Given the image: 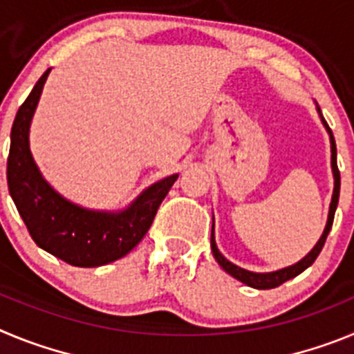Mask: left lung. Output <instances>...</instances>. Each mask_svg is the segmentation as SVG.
<instances>
[{"instance_id":"left-lung-1","label":"left lung","mask_w":354,"mask_h":354,"mask_svg":"<svg viewBox=\"0 0 354 354\" xmlns=\"http://www.w3.org/2000/svg\"><path fill=\"white\" fill-rule=\"evenodd\" d=\"M315 108H317L319 118H321V122H323V126L326 127L328 134H330L331 171H333V195H331L330 212H328L326 227H324L323 236L319 237V241H317V243H315L314 248H312L310 252L306 253V255L301 259V261L296 262V264L287 266V268H282V270L271 271V273H253V271L243 270V268H239V266L232 264V262L227 261V259H225L223 255H221V252H220V250H218V246H216L214 218H212V230H211V250H212V255H214V259H216V261H218V264H220L221 268H223V270L227 271L228 274H230V277L237 278L239 282L246 283V286L253 287V289H274V287L282 286L283 282H287V280H290V278L298 277V274L303 273V271H305L306 268H310V266L314 264L315 259H317L319 253H321V250H323L324 241H326L328 234H330V230H331V225H333V216H335L337 204H339V193H340V171H339V167H337V147H335V138H333V133H331V129H330V127H328L326 120H324V117H323V115H321V108H319L317 104H315Z\"/></svg>"}]
</instances>
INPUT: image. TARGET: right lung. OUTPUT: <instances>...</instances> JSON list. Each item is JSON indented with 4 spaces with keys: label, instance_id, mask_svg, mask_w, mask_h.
<instances>
[{
    "label": "right lung",
    "instance_id": "1",
    "mask_svg": "<svg viewBox=\"0 0 354 354\" xmlns=\"http://www.w3.org/2000/svg\"><path fill=\"white\" fill-rule=\"evenodd\" d=\"M51 68L44 72L15 115L6 161L8 192L37 246L77 268L118 261L138 245L179 174L143 189L122 211H93L74 204L44 179L30 150V126Z\"/></svg>",
    "mask_w": 354,
    "mask_h": 354
}]
</instances>
